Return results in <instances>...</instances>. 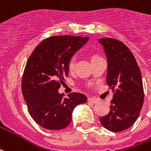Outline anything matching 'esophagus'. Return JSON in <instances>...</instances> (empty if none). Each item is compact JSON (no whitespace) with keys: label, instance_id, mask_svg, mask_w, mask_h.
<instances>
[{"label":"esophagus","instance_id":"obj_1","mask_svg":"<svg viewBox=\"0 0 151 151\" xmlns=\"http://www.w3.org/2000/svg\"><path fill=\"white\" fill-rule=\"evenodd\" d=\"M88 101L89 102H92V103H96V102L98 101V99L95 98H88Z\"/></svg>","mask_w":151,"mask_h":151}]
</instances>
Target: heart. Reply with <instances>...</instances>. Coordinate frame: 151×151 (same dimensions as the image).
<instances>
[{
	"label": "heart",
	"mask_w": 151,
	"mask_h": 151,
	"mask_svg": "<svg viewBox=\"0 0 151 151\" xmlns=\"http://www.w3.org/2000/svg\"><path fill=\"white\" fill-rule=\"evenodd\" d=\"M98 58H100V57L98 55H96V54H93V55L91 56V61ZM74 66H75V59H74V58H72L70 60V61H69V64H68L69 70H73L74 69Z\"/></svg>",
	"instance_id": "b5f03b06"
}]
</instances>
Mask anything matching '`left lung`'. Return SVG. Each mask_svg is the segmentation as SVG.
<instances>
[{
  "instance_id": "1",
  "label": "left lung",
  "mask_w": 151,
  "mask_h": 151,
  "mask_svg": "<svg viewBox=\"0 0 151 151\" xmlns=\"http://www.w3.org/2000/svg\"><path fill=\"white\" fill-rule=\"evenodd\" d=\"M98 41L106 55V83L114 92L110 112L100 122L110 131L121 132L134 123L143 105L141 73L134 56L122 41L114 38Z\"/></svg>"
}]
</instances>
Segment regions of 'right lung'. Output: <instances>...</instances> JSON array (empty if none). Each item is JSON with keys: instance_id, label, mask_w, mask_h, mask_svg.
I'll return each instance as SVG.
<instances>
[{"instance_id": "1", "label": "right lung", "mask_w": 151, "mask_h": 151, "mask_svg": "<svg viewBox=\"0 0 151 151\" xmlns=\"http://www.w3.org/2000/svg\"><path fill=\"white\" fill-rule=\"evenodd\" d=\"M88 37L53 36L41 41L28 59L22 81V94L30 116L39 126L50 130L64 129L72 120V112L86 96L71 93L65 98L58 89L68 76V64Z\"/></svg>"}]
</instances>
